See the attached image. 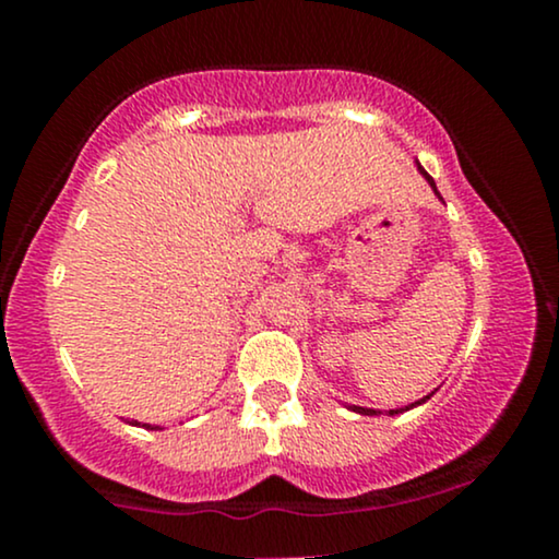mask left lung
Here are the masks:
<instances>
[{"label":"left lung","instance_id":"obj_1","mask_svg":"<svg viewBox=\"0 0 559 559\" xmlns=\"http://www.w3.org/2000/svg\"><path fill=\"white\" fill-rule=\"evenodd\" d=\"M418 168H420V165H418ZM420 173H423V176H426V181L431 183V186H433V191H436L433 178L428 176V173L423 170V168H420ZM436 194H439V191H436ZM439 199H441V194H439ZM426 400H428V396H423V400H420V402H415V404H423ZM415 404H409V407H415ZM409 407H404V409H409ZM352 409H355V413H362V415H381V413H376V409H365V407H352ZM394 413H402V409H389V415H394Z\"/></svg>","mask_w":559,"mask_h":559}]
</instances>
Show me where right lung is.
Wrapping results in <instances>:
<instances>
[{
  "label": "right lung",
  "instance_id": "1",
  "mask_svg": "<svg viewBox=\"0 0 559 559\" xmlns=\"http://www.w3.org/2000/svg\"><path fill=\"white\" fill-rule=\"evenodd\" d=\"M144 428H150V426H146V423H144Z\"/></svg>",
  "mask_w": 559,
  "mask_h": 559
}]
</instances>
